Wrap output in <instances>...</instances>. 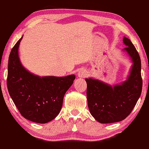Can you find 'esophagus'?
Here are the masks:
<instances>
[{
  "label": "esophagus",
  "mask_w": 149,
  "mask_h": 149,
  "mask_svg": "<svg viewBox=\"0 0 149 149\" xmlns=\"http://www.w3.org/2000/svg\"><path fill=\"white\" fill-rule=\"evenodd\" d=\"M88 72L86 70H84V69H81L80 70H79L78 73H77V76L79 78H84L88 75Z\"/></svg>",
  "instance_id": "1"
}]
</instances>
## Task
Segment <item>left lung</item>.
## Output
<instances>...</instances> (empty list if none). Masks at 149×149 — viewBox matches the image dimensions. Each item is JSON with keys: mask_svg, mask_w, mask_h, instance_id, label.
Segmentation results:
<instances>
[{"mask_svg": "<svg viewBox=\"0 0 149 149\" xmlns=\"http://www.w3.org/2000/svg\"><path fill=\"white\" fill-rule=\"evenodd\" d=\"M127 54L132 65L126 79L119 84L109 85L99 79L86 78L87 100L90 113L100 123L122 121L130 114L142 93L141 61L130 39L123 37Z\"/></svg>", "mask_w": 149, "mask_h": 149, "instance_id": "left-lung-1", "label": "left lung"}]
</instances>
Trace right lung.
Returning a JSON list of instances; mask_svg holds the SVG:
<instances>
[{"instance_id": "1", "label": "right lung", "mask_w": 149, "mask_h": 149, "mask_svg": "<svg viewBox=\"0 0 149 149\" xmlns=\"http://www.w3.org/2000/svg\"><path fill=\"white\" fill-rule=\"evenodd\" d=\"M22 38L23 36L9 54L8 91L24 118L36 123H48L60 113L65 94L73 84L75 76L72 74L64 77H40L26 70L19 56Z\"/></svg>"}]
</instances>
